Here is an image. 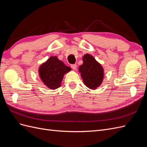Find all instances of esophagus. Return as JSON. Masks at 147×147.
<instances>
[{
  "mask_svg": "<svg viewBox=\"0 0 147 147\" xmlns=\"http://www.w3.org/2000/svg\"><path fill=\"white\" fill-rule=\"evenodd\" d=\"M70 67L73 70H76L77 69V64H71Z\"/></svg>",
  "mask_w": 147,
  "mask_h": 147,
  "instance_id": "esophagus-1",
  "label": "esophagus"
}]
</instances>
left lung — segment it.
Masks as SVG:
<instances>
[{
  "instance_id": "1",
  "label": "left lung",
  "mask_w": 147,
  "mask_h": 147,
  "mask_svg": "<svg viewBox=\"0 0 147 147\" xmlns=\"http://www.w3.org/2000/svg\"><path fill=\"white\" fill-rule=\"evenodd\" d=\"M83 64L79 67V72L81 73L83 82L88 88L95 90L103 80V68L94 57L89 54L83 56Z\"/></svg>"
}]
</instances>
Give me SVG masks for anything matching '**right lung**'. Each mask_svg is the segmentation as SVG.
<instances>
[{"mask_svg":"<svg viewBox=\"0 0 147 147\" xmlns=\"http://www.w3.org/2000/svg\"><path fill=\"white\" fill-rule=\"evenodd\" d=\"M71 70L56 56H51L39 68V75L48 88L55 90L61 86L64 75Z\"/></svg>","mask_w":147,"mask_h":147,"instance_id":"right-lung-1","label":"right lung"}]
</instances>
